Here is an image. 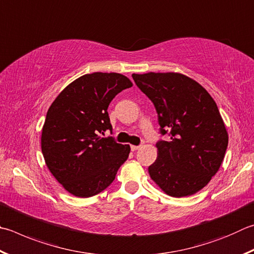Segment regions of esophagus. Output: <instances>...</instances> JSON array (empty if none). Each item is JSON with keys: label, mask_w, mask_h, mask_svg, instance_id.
I'll list each match as a JSON object with an SVG mask.
<instances>
[{"label": "esophagus", "mask_w": 254, "mask_h": 254, "mask_svg": "<svg viewBox=\"0 0 254 254\" xmlns=\"http://www.w3.org/2000/svg\"><path fill=\"white\" fill-rule=\"evenodd\" d=\"M140 145H131V150L132 151H136V150H139L140 149Z\"/></svg>", "instance_id": "1"}]
</instances>
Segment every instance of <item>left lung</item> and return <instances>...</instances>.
Instances as JSON below:
<instances>
[{"mask_svg":"<svg viewBox=\"0 0 254 254\" xmlns=\"http://www.w3.org/2000/svg\"><path fill=\"white\" fill-rule=\"evenodd\" d=\"M153 102L161 133L169 141L156 143L158 158L149 167L153 182L170 196L192 195L219 171L229 135L215 101L195 80L181 73L132 74Z\"/></svg>","mask_w":254,"mask_h":254,"instance_id":"8db88e82","label":"left lung"}]
</instances>
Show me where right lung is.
<instances>
[{
	"instance_id": "right-lung-1",
	"label": "right lung",
	"mask_w": 254,
	"mask_h": 254,
	"mask_svg": "<svg viewBox=\"0 0 254 254\" xmlns=\"http://www.w3.org/2000/svg\"><path fill=\"white\" fill-rule=\"evenodd\" d=\"M133 84L120 73L94 72L71 82L49 108L41 149L50 172L71 194L90 197L113 182L131 147L103 137L108 108Z\"/></svg>"
}]
</instances>
